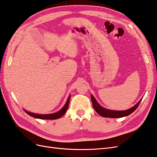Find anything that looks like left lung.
<instances>
[{"label": "left lung", "instance_id": "left-lung-1", "mask_svg": "<svg viewBox=\"0 0 157 157\" xmlns=\"http://www.w3.org/2000/svg\"><path fill=\"white\" fill-rule=\"evenodd\" d=\"M91 99H92V102L93 107L99 115L103 117H109V118H121L126 117L128 115H130L131 113L134 112L136 109L140 105V102L142 100V98L140 99V101L137 103L136 105H134L133 107L128 109V110L125 111H113L110 110V109H107L102 107L97 102L96 99L91 94Z\"/></svg>", "mask_w": 157, "mask_h": 157}]
</instances>
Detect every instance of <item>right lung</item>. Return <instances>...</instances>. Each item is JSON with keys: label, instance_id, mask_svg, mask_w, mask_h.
I'll list each match as a JSON object with an SVG mask.
<instances>
[{"label": "right lung", "instance_id": "right-lung-1", "mask_svg": "<svg viewBox=\"0 0 157 157\" xmlns=\"http://www.w3.org/2000/svg\"><path fill=\"white\" fill-rule=\"evenodd\" d=\"M70 97L71 96H69L67 101L65 104V105L63 107V108L59 110L58 112L55 113H52V114H48V115H40V114H36V113H33L28 112L27 111H25L26 113H27L28 115L36 118H40V119H46V120H54V119H58V118H59L60 117H62L64 114L67 111L68 107H69V100H70Z\"/></svg>", "mask_w": 157, "mask_h": 157}]
</instances>
